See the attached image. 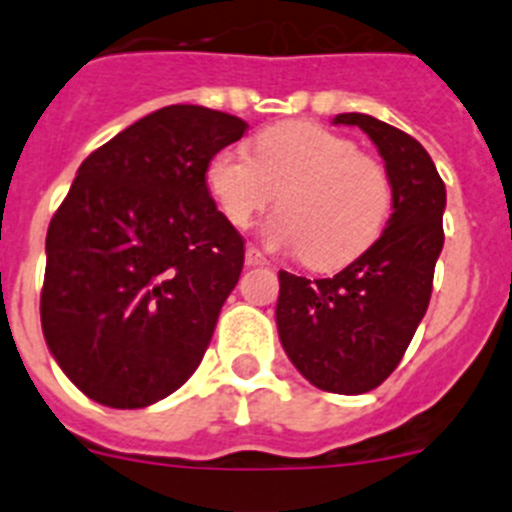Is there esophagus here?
I'll use <instances>...</instances> for the list:
<instances>
[{
    "label": "esophagus",
    "mask_w": 512,
    "mask_h": 512,
    "mask_svg": "<svg viewBox=\"0 0 512 512\" xmlns=\"http://www.w3.org/2000/svg\"><path fill=\"white\" fill-rule=\"evenodd\" d=\"M246 264L248 266H264L266 264V256L256 246H248L246 248Z\"/></svg>",
    "instance_id": "obj_1"
}]
</instances>
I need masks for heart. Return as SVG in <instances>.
<instances>
[{
	"label": "heart",
	"instance_id": "b5f03b06",
	"mask_svg": "<svg viewBox=\"0 0 512 512\" xmlns=\"http://www.w3.org/2000/svg\"><path fill=\"white\" fill-rule=\"evenodd\" d=\"M207 189L223 217L248 228L279 194L266 228L271 246L302 251L315 269H338L377 243L392 215V179L377 158L318 122L292 120L261 130L253 158L220 151L207 166Z\"/></svg>",
	"mask_w": 512,
	"mask_h": 512
}]
</instances>
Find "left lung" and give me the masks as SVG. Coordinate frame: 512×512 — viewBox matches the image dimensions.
Segmentation results:
<instances>
[{
    "label": "left lung",
    "mask_w": 512,
    "mask_h": 512,
    "mask_svg": "<svg viewBox=\"0 0 512 512\" xmlns=\"http://www.w3.org/2000/svg\"><path fill=\"white\" fill-rule=\"evenodd\" d=\"M374 140L392 179V215L372 248L336 277L279 271V341L318 390L361 395L397 369L433 292L446 187L413 135L361 112L333 117Z\"/></svg>",
    "instance_id": "1"
}]
</instances>
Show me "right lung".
Listing matches in <instances>:
<instances>
[{
    "instance_id": "add662e5",
    "label": "right lung",
    "mask_w": 512,
    "mask_h": 512,
    "mask_svg": "<svg viewBox=\"0 0 512 512\" xmlns=\"http://www.w3.org/2000/svg\"><path fill=\"white\" fill-rule=\"evenodd\" d=\"M246 128L169 104L76 171L48 225L40 323L63 374L99 405L146 408L200 366L246 253L207 166Z\"/></svg>"
}]
</instances>
